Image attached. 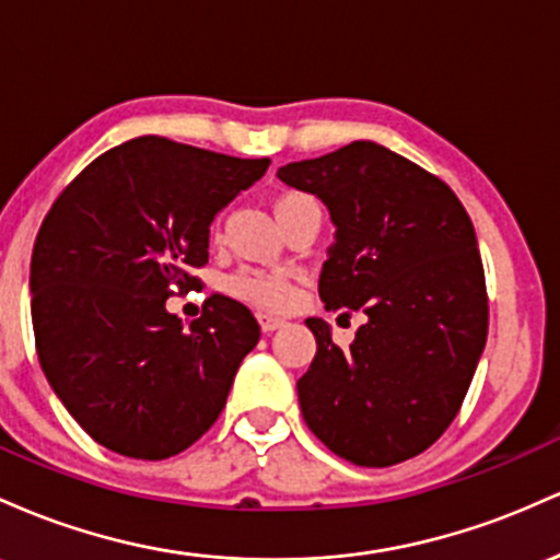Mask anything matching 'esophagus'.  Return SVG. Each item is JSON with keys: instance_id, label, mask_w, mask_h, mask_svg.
<instances>
[{"instance_id": "34e87169", "label": "esophagus", "mask_w": 560, "mask_h": 560, "mask_svg": "<svg viewBox=\"0 0 560 560\" xmlns=\"http://www.w3.org/2000/svg\"><path fill=\"white\" fill-rule=\"evenodd\" d=\"M259 325L264 332H272L285 325V317H282V314H272V312H259Z\"/></svg>"}]
</instances>
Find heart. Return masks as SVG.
Masks as SVG:
<instances>
[{"label": "heart", "instance_id": "b5f03b06", "mask_svg": "<svg viewBox=\"0 0 560 560\" xmlns=\"http://www.w3.org/2000/svg\"><path fill=\"white\" fill-rule=\"evenodd\" d=\"M312 200L304 192H282L275 200V213L288 211L291 206ZM230 291L237 299L248 301V304L259 306V310H282L293 301V282L285 272H269V269H243L230 280Z\"/></svg>", "mask_w": 560, "mask_h": 560}]
</instances>
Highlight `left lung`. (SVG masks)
I'll list each match as a JSON object with an SVG mask.
<instances>
[{"mask_svg":"<svg viewBox=\"0 0 560 560\" xmlns=\"http://www.w3.org/2000/svg\"><path fill=\"white\" fill-rule=\"evenodd\" d=\"M328 206L336 241L319 272L325 310L364 312L349 349L306 319L317 354L301 416L354 466L386 468L429 450L455 420L487 343L489 304L474 224L442 179L378 142L278 168Z\"/></svg>","mask_w":560,"mask_h":560,"instance_id":"left-lung-1","label":"left lung"}]
</instances>
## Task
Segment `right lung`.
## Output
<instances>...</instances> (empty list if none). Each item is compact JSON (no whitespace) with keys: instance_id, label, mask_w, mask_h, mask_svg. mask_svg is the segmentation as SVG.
Returning <instances> with one entry per match:
<instances>
[{"instance_id":"1","label":"right lung","mask_w":560,"mask_h":560,"mask_svg":"<svg viewBox=\"0 0 560 560\" xmlns=\"http://www.w3.org/2000/svg\"><path fill=\"white\" fill-rule=\"evenodd\" d=\"M269 159L137 137L94 159L44 217L31 256V319L49 386L97 444L163 460L211 429L261 328L211 296L190 328L166 310L200 285L219 211Z\"/></svg>"}]
</instances>
